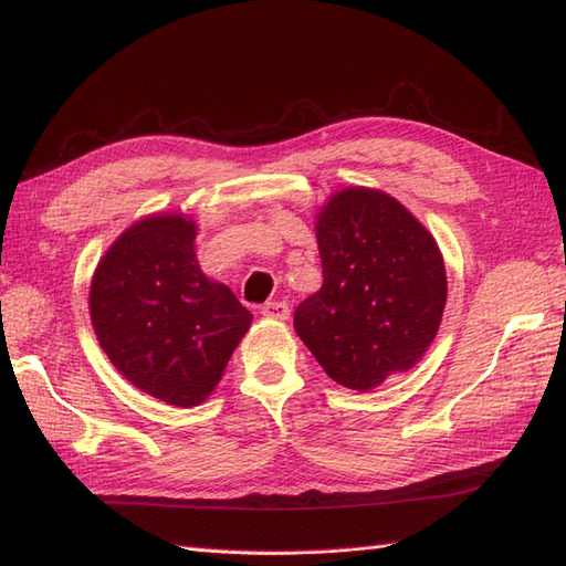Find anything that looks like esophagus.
Listing matches in <instances>:
<instances>
[{"mask_svg":"<svg viewBox=\"0 0 566 566\" xmlns=\"http://www.w3.org/2000/svg\"><path fill=\"white\" fill-rule=\"evenodd\" d=\"M292 314V308L284 302H268L262 306V316L264 318H274V321H286Z\"/></svg>","mask_w":566,"mask_h":566,"instance_id":"obj_1","label":"esophagus"}]
</instances>
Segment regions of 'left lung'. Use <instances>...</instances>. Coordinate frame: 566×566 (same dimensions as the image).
<instances>
[{"label":"left lung","mask_w":566,"mask_h":566,"mask_svg":"<svg viewBox=\"0 0 566 566\" xmlns=\"http://www.w3.org/2000/svg\"><path fill=\"white\" fill-rule=\"evenodd\" d=\"M323 286L294 331L340 387L377 389L436 340L448 274L428 228L381 189L345 187L316 213Z\"/></svg>","instance_id":"obj_1"}]
</instances>
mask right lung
<instances>
[{
  "instance_id": "obj_1",
  "label": "right lung",
  "mask_w": 566,
  "mask_h": 566,
  "mask_svg": "<svg viewBox=\"0 0 566 566\" xmlns=\"http://www.w3.org/2000/svg\"><path fill=\"white\" fill-rule=\"evenodd\" d=\"M197 223L153 213L104 252L90 284V316L106 357L136 389L170 406L207 401L252 314L201 272Z\"/></svg>"
}]
</instances>
